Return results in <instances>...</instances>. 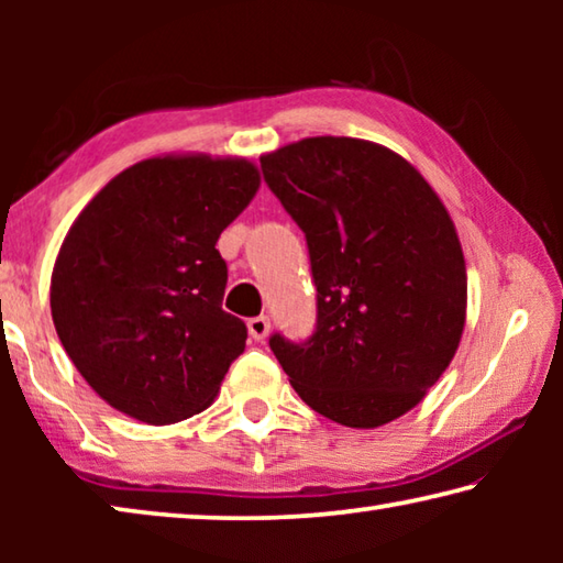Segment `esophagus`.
Here are the masks:
<instances>
[{
  "label": "esophagus",
  "instance_id": "34e87169",
  "mask_svg": "<svg viewBox=\"0 0 563 563\" xmlns=\"http://www.w3.org/2000/svg\"><path fill=\"white\" fill-rule=\"evenodd\" d=\"M247 332H251L253 340H265L271 332V318L268 316H258L247 320Z\"/></svg>",
  "mask_w": 563,
  "mask_h": 563
}]
</instances>
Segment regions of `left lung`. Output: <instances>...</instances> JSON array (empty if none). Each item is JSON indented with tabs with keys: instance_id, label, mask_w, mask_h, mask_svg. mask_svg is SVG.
Listing matches in <instances>:
<instances>
[{
	"instance_id": "obj_1",
	"label": "left lung",
	"mask_w": 563,
	"mask_h": 563,
	"mask_svg": "<svg viewBox=\"0 0 563 563\" xmlns=\"http://www.w3.org/2000/svg\"><path fill=\"white\" fill-rule=\"evenodd\" d=\"M261 170L305 233L318 290L312 335L273 332V355L322 417L393 422L440 379L464 330L450 213L402 156L362 139H302L261 156Z\"/></svg>"
}]
</instances>
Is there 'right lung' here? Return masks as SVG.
<instances>
[{
    "instance_id": "obj_1",
    "label": "right lung",
    "mask_w": 563,
    "mask_h": 563,
    "mask_svg": "<svg viewBox=\"0 0 563 563\" xmlns=\"http://www.w3.org/2000/svg\"><path fill=\"white\" fill-rule=\"evenodd\" d=\"M261 186L245 158L164 156L121 170L76 218L52 318L81 377L119 412L180 422L213 402L247 328L221 308L223 228Z\"/></svg>"
}]
</instances>
